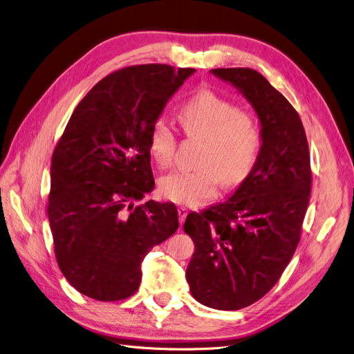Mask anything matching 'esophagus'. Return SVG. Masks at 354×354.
<instances>
[{
    "label": "esophagus",
    "mask_w": 354,
    "mask_h": 354,
    "mask_svg": "<svg viewBox=\"0 0 354 354\" xmlns=\"http://www.w3.org/2000/svg\"><path fill=\"white\" fill-rule=\"evenodd\" d=\"M177 211H178V220H180V224H183V223H185V220H186V217H187L189 211H187V208H185V207H180Z\"/></svg>",
    "instance_id": "obj_1"
}]
</instances>
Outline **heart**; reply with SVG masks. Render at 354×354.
<instances>
[{
    "instance_id": "heart-1",
    "label": "heart",
    "mask_w": 354,
    "mask_h": 354,
    "mask_svg": "<svg viewBox=\"0 0 354 354\" xmlns=\"http://www.w3.org/2000/svg\"><path fill=\"white\" fill-rule=\"evenodd\" d=\"M178 120L192 140H202L195 171H174L159 181L165 199L195 207L216 198L221 183L241 185L250 176L261 149V128L257 116L209 88L192 95L178 109ZM149 152L155 164L168 168L177 151V136L164 120L149 130Z\"/></svg>"
}]
</instances>
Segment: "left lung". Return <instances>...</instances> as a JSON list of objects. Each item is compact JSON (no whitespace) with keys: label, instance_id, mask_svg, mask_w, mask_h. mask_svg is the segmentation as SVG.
<instances>
[{"label":"left lung","instance_id":"1","mask_svg":"<svg viewBox=\"0 0 354 354\" xmlns=\"http://www.w3.org/2000/svg\"><path fill=\"white\" fill-rule=\"evenodd\" d=\"M211 72L251 102L263 145L230 199L187 216L183 229L195 252L186 279L201 304L239 310L269 292L291 261L312 192V168L301 118L283 94L250 68Z\"/></svg>","mask_w":354,"mask_h":354}]
</instances>
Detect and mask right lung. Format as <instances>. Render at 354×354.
Here are the masks:
<instances>
[{"instance_id":"obj_1","label":"right lung","mask_w":354,"mask_h":354,"mask_svg":"<svg viewBox=\"0 0 354 354\" xmlns=\"http://www.w3.org/2000/svg\"><path fill=\"white\" fill-rule=\"evenodd\" d=\"M194 72L159 63L118 69L78 103L59 138L47 212L57 264L81 294L131 297L146 254L178 229L174 203L137 202L155 186L151 125Z\"/></svg>"}]
</instances>
